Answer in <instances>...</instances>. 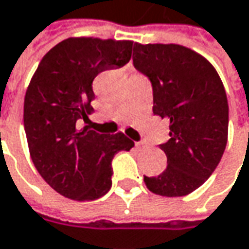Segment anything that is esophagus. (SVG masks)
<instances>
[{
    "instance_id": "obj_1",
    "label": "esophagus",
    "mask_w": 249,
    "mask_h": 249,
    "mask_svg": "<svg viewBox=\"0 0 249 249\" xmlns=\"http://www.w3.org/2000/svg\"><path fill=\"white\" fill-rule=\"evenodd\" d=\"M136 145H137L139 148H147V144H144V143H137Z\"/></svg>"
}]
</instances>
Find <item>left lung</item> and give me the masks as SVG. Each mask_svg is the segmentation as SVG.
<instances>
[{"label": "left lung", "instance_id": "1", "mask_svg": "<svg viewBox=\"0 0 249 249\" xmlns=\"http://www.w3.org/2000/svg\"><path fill=\"white\" fill-rule=\"evenodd\" d=\"M133 64L153 85V113L169 122V140L160 148L167 168L144 177L156 195L185 196L213 174L226 150L229 104L216 69L180 44L134 43Z\"/></svg>", "mask_w": 249, "mask_h": 249}]
</instances>
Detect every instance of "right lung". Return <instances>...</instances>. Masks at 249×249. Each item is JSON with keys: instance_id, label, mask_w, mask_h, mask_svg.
Here are the masks:
<instances>
[{"instance_id": "obj_1", "label": "right lung", "mask_w": 249, "mask_h": 249, "mask_svg": "<svg viewBox=\"0 0 249 249\" xmlns=\"http://www.w3.org/2000/svg\"><path fill=\"white\" fill-rule=\"evenodd\" d=\"M131 40L69 37L50 49L25 95L23 126L37 172L72 200H95L112 186V160L134 143L123 133L80 129L93 112L92 81L131 58Z\"/></svg>"}]
</instances>
